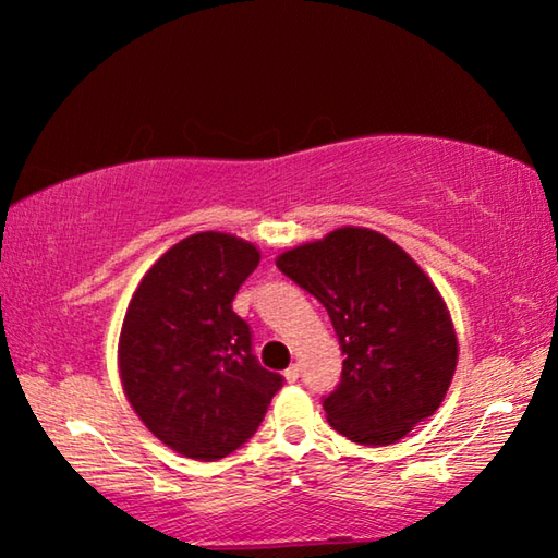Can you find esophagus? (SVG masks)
I'll use <instances>...</instances> for the list:
<instances>
[{"mask_svg":"<svg viewBox=\"0 0 558 558\" xmlns=\"http://www.w3.org/2000/svg\"><path fill=\"white\" fill-rule=\"evenodd\" d=\"M300 379V366L298 364H290L286 369V381L288 384H295Z\"/></svg>","mask_w":558,"mask_h":558,"instance_id":"34e87169","label":"esophagus"}]
</instances>
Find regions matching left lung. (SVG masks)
<instances>
[{
  "label": "left lung",
  "mask_w": 558,
  "mask_h": 558,
  "mask_svg": "<svg viewBox=\"0 0 558 558\" xmlns=\"http://www.w3.org/2000/svg\"><path fill=\"white\" fill-rule=\"evenodd\" d=\"M276 266L323 302L347 356L325 399L329 426L391 446L438 411L458 366L446 300L399 243L342 226L280 253Z\"/></svg>",
  "instance_id": "left-lung-1"
}]
</instances>
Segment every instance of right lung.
Returning a JSON list of instances; mask_svg holds the SVG:
<instances>
[{"mask_svg":"<svg viewBox=\"0 0 558 558\" xmlns=\"http://www.w3.org/2000/svg\"><path fill=\"white\" fill-rule=\"evenodd\" d=\"M256 245L202 231L174 243L132 295L118 342L122 391L155 438L192 460H219L258 430L282 376L251 352L233 313Z\"/></svg>","mask_w":558,"mask_h":558,"instance_id":"obj_1","label":"right lung"}]
</instances>
